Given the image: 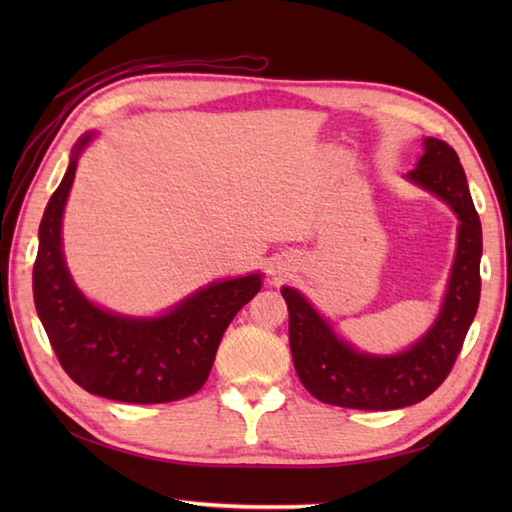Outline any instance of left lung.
<instances>
[{"instance_id": "8db88e82", "label": "left lung", "mask_w": 512, "mask_h": 512, "mask_svg": "<svg viewBox=\"0 0 512 512\" xmlns=\"http://www.w3.org/2000/svg\"><path fill=\"white\" fill-rule=\"evenodd\" d=\"M424 154L407 180L458 215V246L442 308L431 328L405 352H358L334 332L297 288L284 286L292 363L310 394L328 405L367 411L402 409L433 394L449 376L480 303L482 224L455 149L424 138Z\"/></svg>"}]
</instances>
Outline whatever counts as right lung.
Segmentation results:
<instances>
[{"instance_id": "add662e5", "label": "right lung", "mask_w": 512, "mask_h": 512, "mask_svg": "<svg viewBox=\"0 0 512 512\" xmlns=\"http://www.w3.org/2000/svg\"><path fill=\"white\" fill-rule=\"evenodd\" d=\"M92 138L76 140L41 217L32 270L37 314L65 374L90 394L134 405L182 400L206 383L228 323L262 288V275L213 281L160 317H127L92 303L72 281L61 242L76 162Z\"/></svg>"}]
</instances>
